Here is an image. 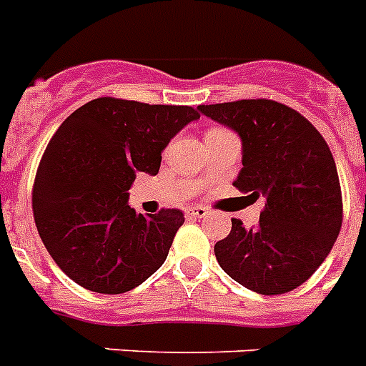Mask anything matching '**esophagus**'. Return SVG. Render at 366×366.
Masks as SVG:
<instances>
[{
	"mask_svg": "<svg viewBox=\"0 0 366 366\" xmlns=\"http://www.w3.org/2000/svg\"><path fill=\"white\" fill-rule=\"evenodd\" d=\"M186 214H188L189 218H204V216L209 214V209H204L201 204H195V207H189V209L186 210Z\"/></svg>",
	"mask_w": 366,
	"mask_h": 366,
	"instance_id": "1",
	"label": "esophagus"
}]
</instances>
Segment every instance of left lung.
Masks as SVG:
<instances>
[{
  "label": "left lung",
  "instance_id": "obj_1",
  "mask_svg": "<svg viewBox=\"0 0 366 366\" xmlns=\"http://www.w3.org/2000/svg\"><path fill=\"white\" fill-rule=\"evenodd\" d=\"M242 141V169L233 182L248 197H265L259 224L214 246L219 267L240 286L280 295L307 282L331 252L342 225V193L332 154L316 127L270 99L199 105Z\"/></svg>",
  "mask_w": 366,
  "mask_h": 366
}]
</instances>
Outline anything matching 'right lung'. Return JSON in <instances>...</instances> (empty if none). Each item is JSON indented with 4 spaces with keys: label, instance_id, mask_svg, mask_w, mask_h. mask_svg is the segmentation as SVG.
Segmentation results:
<instances>
[{
    "label": "right lung",
    "instance_id": "add662e5",
    "mask_svg": "<svg viewBox=\"0 0 366 366\" xmlns=\"http://www.w3.org/2000/svg\"><path fill=\"white\" fill-rule=\"evenodd\" d=\"M193 120L192 107L99 97L52 135L35 174V225L79 286L126 293L165 263L182 210L142 216L127 204V192L139 173L157 174L165 147Z\"/></svg>",
    "mask_w": 366,
    "mask_h": 366
}]
</instances>
